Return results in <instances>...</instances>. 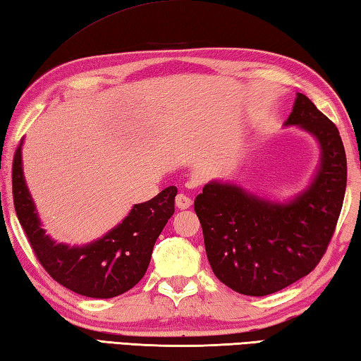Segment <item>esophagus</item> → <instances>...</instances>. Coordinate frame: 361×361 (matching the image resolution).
<instances>
[{
  "mask_svg": "<svg viewBox=\"0 0 361 361\" xmlns=\"http://www.w3.org/2000/svg\"><path fill=\"white\" fill-rule=\"evenodd\" d=\"M175 203H176V207H178L180 209H186V208H189L192 205V200L188 197V195H185V194H178L176 195V199H175Z\"/></svg>",
  "mask_w": 361,
  "mask_h": 361,
  "instance_id": "esophagus-1",
  "label": "esophagus"
}]
</instances>
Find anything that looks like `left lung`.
Wrapping results in <instances>:
<instances>
[{
    "label": "left lung",
    "instance_id": "1",
    "mask_svg": "<svg viewBox=\"0 0 361 361\" xmlns=\"http://www.w3.org/2000/svg\"><path fill=\"white\" fill-rule=\"evenodd\" d=\"M284 126L303 129L319 143V167L303 191L279 202L213 180L194 200L216 278L251 297L274 293L311 273L343 208L347 161L338 128L301 93Z\"/></svg>",
    "mask_w": 361,
    "mask_h": 361
}]
</instances>
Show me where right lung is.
Here are the masks:
<instances>
[{"label": "right lung", "instance_id": "right-lung-1", "mask_svg": "<svg viewBox=\"0 0 361 361\" xmlns=\"http://www.w3.org/2000/svg\"><path fill=\"white\" fill-rule=\"evenodd\" d=\"M22 145L12 162V194L17 218L36 257L51 278L90 298H114L143 278L153 246L175 212L176 188L169 186L152 200L137 203L112 231L88 245L69 246L45 233L26 186Z\"/></svg>", "mask_w": 361, "mask_h": 361}]
</instances>
